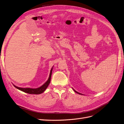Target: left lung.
<instances>
[{
	"label": "left lung",
	"mask_w": 124,
	"mask_h": 124,
	"mask_svg": "<svg viewBox=\"0 0 124 124\" xmlns=\"http://www.w3.org/2000/svg\"><path fill=\"white\" fill-rule=\"evenodd\" d=\"M73 90H74V91H75V93H78V94H81V93H78V92H77L76 91H75V90H74V89H73Z\"/></svg>",
	"instance_id": "8db88e82"
}]
</instances>
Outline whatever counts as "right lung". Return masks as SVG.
<instances>
[{"instance_id":"obj_1","label":"right lung","mask_w":124,"mask_h":124,"mask_svg":"<svg viewBox=\"0 0 124 124\" xmlns=\"http://www.w3.org/2000/svg\"><path fill=\"white\" fill-rule=\"evenodd\" d=\"M52 68L50 70V75H49V78L47 80V81L44 84L42 85L37 88H35V89H33V88H20L19 87H17L15 85L13 86H15L16 88H17V89H19L21 91H22L24 93H26L29 94H39L42 93L45 91V90L47 89V88L49 86V84L50 83V80H51V74H52Z\"/></svg>"}]
</instances>
